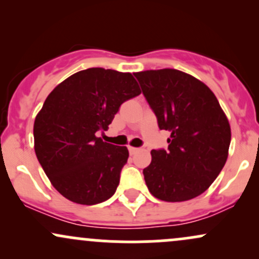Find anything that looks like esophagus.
Returning a JSON list of instances; mask_svg holds the SVG:
<instances>
[{
	"label": "esophagus",
	"instance_id": "1",
	"mask_svg": "<svg viewBox=\"0 0 259 259\" xmlns=\"http://www.w3.org/2000/svg\"><path fill=\"white\" fill-rule=\"evenodd\" d=\"M127 150H129V153H130V154H132V156H133V154H135L136 152H138V151H139V148H136V147H132V146H129V147H127Z\"/></svg>",
	"mask_w": 259,
	"mask_h": 259
}]
</instances>
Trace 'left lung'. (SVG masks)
<instances>
[{"label": "left lung", "mask_w": 259, "mask_h": 259, "mask_svg": "<svg viewBox=\"0 0 259 259\" xmlns=\"http://www.w3.org/2000/svg\"><path fill=\"white\" fill-rule=\"evenodd\" d=\"M157 118L169 130L168 148L152 150L144 178L154 197L167 202L191 200L203 194L228 158L231 132L209 88L177 69L134 74Z\"/></svg>", "instance_id": "left-lung-1"}]
</instances>
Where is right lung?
I'll return each mask as SVG.
<instances>
[{
  "mask_svg": "<svg viewBox=\"0 0 259 259\" xmlns=\"http://www.w3.org/2000/svg\"><path fill=\"white\" fill-rule=\"evenodd\" d=\"M140 94L132 74L103 68L73 74L53 89L36 115L34 140L38 162L59 194L88 206L114 195L129 152L97 133Z\"/></svg>",
  "mask_w": 259,
  "mask_h": 259,
  "instance_id": "obj_1",
  "label": "right lung"
}]
</instances>
